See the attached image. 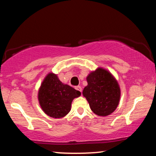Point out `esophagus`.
Listing matches in <instances>:
<instances>
[{
  "mask_svg": "<svg viewBox=\"0 0 156 156\" xmlns=\"http://www.w3.org/2000/svg\"><path fill=\"white\" fill-rule=\"evenodd\" d=\"M76 89L77 90H79L80 92H82V88H81V87H80V86H76Z\"/></svg>",
  "mask_w": 156,
  "mask_h": 156,
  "instance_id": "34e87169",
  "label": "esophagus"
}]
</instances>
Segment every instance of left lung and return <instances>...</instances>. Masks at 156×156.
<instances>
[{
	"label": "left lung",
	"instance_id": "left-lung-1",
	"mask_svg": "<svg viewBox=\"0 0 156 156\" xmlns=\"http://www.w3.org/2000/svg\"><path fill=\"white\" fill-rule=\"evenodd\" d=\"M88 86L83 90L93 113L106 116L117 108L120 98V88L115 77L108 70L98 68L86 78Z\"/></svg>",
	"mask_w": 156,
	"mask_h": 156
}]
</instances>
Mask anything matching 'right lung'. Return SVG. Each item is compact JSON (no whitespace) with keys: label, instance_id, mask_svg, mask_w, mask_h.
<instances>
[{"label":"right lung","instance_id":"right-lung-1","mask_svg":"<svg viewBox=\"0 0 156 156\" xmlns=\"http://www.w3.org/2000/svg\"><path fill=\"white\" fill-rule=\"evenodd\" d=\"M81 95L59 80L56 74L49 73L38 90V98L43 112L50 117L61 118L69 113L73 100Z\"/></svg>","mask_w":156,"mask_h":156}]
</instances>
